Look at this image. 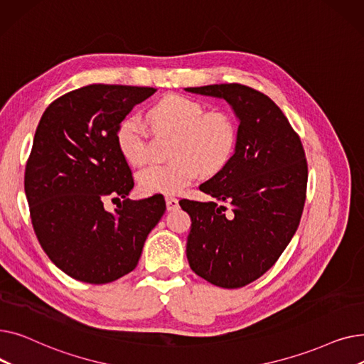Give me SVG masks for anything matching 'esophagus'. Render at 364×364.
<instances>
[{
	"label": "esophagus",
	"instance_id": "1",
	"mask_svg": "<svg viewBox=\"0 0 364 364\" xmlns=\"http://www.w3.org/2000/svg\"><path fill=\"white\" fill-rule=\"evenodd\" d=\"M165 202H166V209H168V211H176V209L180 208L178 199L172 198V196H165Z\"/></svg>",
	"mask_w": 364,
	"mask_h": 364
}]
</instances>
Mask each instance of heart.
<instances>
[{
	"instance_id": "obj_1",
	"label": "heart",
	"mask_w": 364,
	"mask_h": 364,
	"mask_svg": "<svg viewBox=\"0 0 364 364\" xmlns=\"http://www.w3.org/2000/svg\"><path fill=\"white\" fill-rule=\"evenodd\" d=\"M147 119L159 132L176 136L172 156L177 161L150 165L139 174V187L147 195H176L199 174H214L232 158L237 143V127L230 114L208 113L206 107L186 95L169 94L153 105ZM117 141L131 165H144L149 158L146 124L127 117L117 129Z\"/></svg>"
}]
</instances>
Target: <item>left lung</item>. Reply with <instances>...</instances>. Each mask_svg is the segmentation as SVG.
<instances>
[{
    "label": "left lung",
    "mask_w": 364,
    "mask_h": 364,
    "mask_svg": "<svg viewBox=\"0 0 364 364\" xmlns=\"http://www.w3.org/2000/svg\"><path fill=\"white\" fill-rule=\"evenodd\" d=\"M186 91L224 99L239 119L233 156L199 186L215 202L180 200L192 218L190 269L220 288L237 289L270 270L294 237L307 192V159L288 118L265 94L242 84Z\"/></svg>",
    "instance_id": "left-lung-1"
}]
</instances>
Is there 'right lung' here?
<instances>
[{
    "label": "right lung",
    "mask_w": 364,
    "mask_h": 364,
    "mask_svg": "<svg viewBox=\"0 0 364 364\" xmlns=\"http://www.w3.org/2000/svg\"><path fill=\"white\" fill-rule=\"evenodd\" d=\"M155 88L92 84L54 100L35 131L25 193L38 242L75 280L103 284L137 267L147 235L162 218L161 195L127 199L131 169L117 129ZM121 198L113 213L104 202Z\"/></svg>",
    "instance_id": "1"
}]
</instances>
